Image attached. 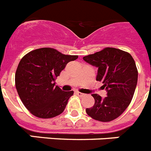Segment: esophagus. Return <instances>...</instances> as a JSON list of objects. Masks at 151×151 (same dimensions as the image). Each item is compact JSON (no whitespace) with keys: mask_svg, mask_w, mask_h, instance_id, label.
<instances>
[{"mask_svg":"<svg viewBox=\"0 0 151 151\" xmlns=\"http://www.w3.org/2000/svg\"><path fill=\"white\" fill-rule=\"evenodd\" d=\"M76 94H77V95L79 96V97H84V96L85 95V94H83V93H81V92H79V91H76Z\"/></svg>","mask_w":151,"mask_h":151,"instance_id":"34e87169","label":"esophagus"}]
</instances>
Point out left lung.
I'll use <instances>...</instances> for the list:
<instances>
[{
  "instance_id": "left-lung-1",
  "label": "left lung",
  "mask_w": 151,
  "mask_h": 151,
  "mask_svg": "<svg viewBox=\"0 0 151 151\" xmlns=\"http://www.w3.org/2000/svg\"><path fill=\"white\" fill-rule=\"evenodd\" d=\"M83 60L97 67L96 80L106 89V97L91 94L94 105L86 109L92 119L110 122L119 117L130 104L138 82V69L130 54L119 49L106 47Z\"/></svg>"
}]
</instances>
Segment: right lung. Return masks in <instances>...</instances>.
Instances as JSON below:
<instances>
[{
	"label": "right lung",
	"instance_id": "right-lung-1",
	"mask_svg": "<svg viewBox=\"0 0 151 151\" xmlns=\"http://www.w3.org/2000/svg\"><path fill=\"white\" fill-rule=\"evenodd\" d=\"M77 58V55H65L54 48L43 47L21 59L15 74L16 88L32 114L49 119L63 112L73 91H62L55 85V80L66 64Z\"/></svg>",
	"mask_w": 151,
	"mask_h": 151
}]
</instances>
